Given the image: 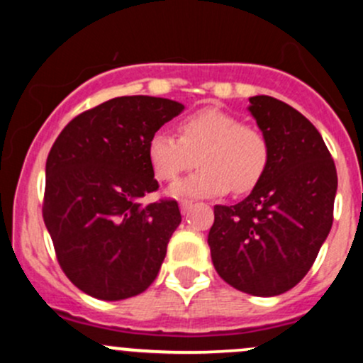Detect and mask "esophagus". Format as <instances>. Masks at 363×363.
Instances as JSON below:
<instances>
[{
    "mask_svg": "<svg viewBox=\"0 0 363 363\" xmlns=\"http://www.w3.org/2000/svg\"><path fill=\"white\" fill-rule=\"evenodd\" d=\"M179 205H181L182 214H186V212H188L189 208L193 207V202H191V200H181V203H179Z\"/></svg>",
    "mask_w": 363,
    "mask_h": 363,
    "instance_id": "1",
    "label": "esophagus"
}]
</instances>
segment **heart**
Returning a JSON list of instances; mask_svg holds the SVG:
<instances>
[{
	"label": "heart",
	"instance_id": "obj_1",
	"mask_svg": "<svg viewBox=\"0 0 363 363\" xmlns=\"http://www.w3.org/2000/svg\"><path fill=\"white\" fill-rule=\"evenodd\" d=\"M179 137L156 131L147 144L152 172L175 181L199 156L200 170L172 188L181 196H216L228 189L240 195L262 181L270 160L269 140L258 128L221 108H202L177 124Z\"/></svg>",
	"mask_w": 363,
	"mask_h": 363
}]
</instances>
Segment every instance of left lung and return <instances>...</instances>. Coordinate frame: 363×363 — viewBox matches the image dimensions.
I'll return each mask as SVG.
<instances>
[{"instance_id":"1","label":"left lung","mask_w":363,"mask_h":363,"mask_svg":"<svg viewBox=\"0 0 363 363\" xmlns=\"http://www.w3.org/2000/svg\"><path fill=\"white\" fill-rule=\"evenodd\" d=\"M250 101L269 140V167L242 202L214 205L207 242L216 272L230 286L274 296L306 277L327 239L337 170L307 117L265 94Z\"/></svg>"}]
</instances>
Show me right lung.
<instances>
[{"label": "right lung", "instance_id": "add662e5", "mask_svg": "<svg viewBox=\"0 0 363 363\" xmlns=\"http://www.w3.org/2000/svg\"><path fill=\"white\" fill-rule=\"evenodd\" d=\"M167 98L119 96L79 113L45 163L42 214L57 263L84 294L123 300L147 290L181 223L158 191L147 156L152 133L182 111Z\"/></svg>", "mask_w": 363, "mask_h": 363}]
</instances>
